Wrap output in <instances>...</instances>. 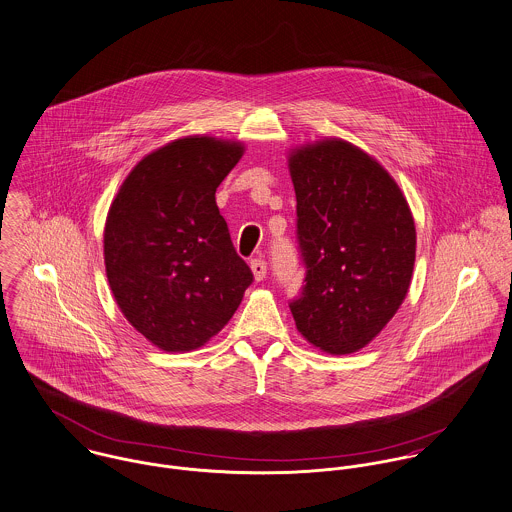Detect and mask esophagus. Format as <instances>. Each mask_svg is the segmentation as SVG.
Here are the masks:
<instances>
[{
    "label": "esophagus",
    "instance_id": "obj_1",
    "mask_svg": "<svg viewBox=\"0 0 512 512\" xmlns=\"http://www.w3.org/2000/svg\"><path fill=\"white\" fill-rule=\"evenodd\" d=\"M251 271L255 281H263L267 277V261L265 259H253L251 261Z\"/></svg>",
    "mask_w": 512,
    "mask_h": 512
}]
</instances>
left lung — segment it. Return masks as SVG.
I'll list each match as a JSON object with an SVG mask.
<instances>
[{"label": "left lung", "mask_w": 512, "mask_h": 512, "mask_svg": "<svg viewBox=\"0 0 512 512\" xmlns=\"http://www.w3.org/2000/svg\"><path fill=\"white\" fill-rule=\"evenodd\" d=\"M296 239L306 269L288 302L298 332L345 355L365 347L402 304L416 257L410 208L375 159L341 139L296 149Z\"/></svg>", "instance_id": "left-lung-1"}]
</instances>
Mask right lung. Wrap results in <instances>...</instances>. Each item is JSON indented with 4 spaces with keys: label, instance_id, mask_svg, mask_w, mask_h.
Segmentation results:
<instances>
[{
    "label": "right lung",
    "instance_id": "1",
    "mask_svg": "<svg viewBox=\"0 0 512 512\" xmlns=\"http://www.w3.org/2000/svg\"><path fill=\"white\" fill-rule=\"evenodd\" d=\"M241 155L235 141L176 139L139 161L112 202L104 259L115 302L165 351L216 336L253 283L216 204Z\"/></svg>",
    "mask_w": 512,
    "mask_h": 512
}]
</instances>
